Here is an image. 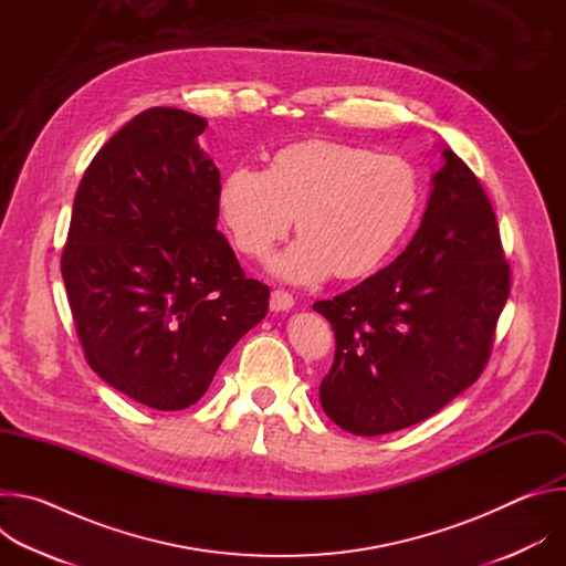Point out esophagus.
<instances>
[{"label":"esophagus","mask_w":566,"mask_h":566,"mask_svg":"<svg viewBox=\"0 0 566 566\" xmlns=\"http://www.w3.org/2000/svg\"><path fill=\"white\" fill-rule=\"evenodd\" d=\"M293 304H295V300H293L291 293H286V291H273L271 293V308L273 311H289V308H293Z\"/></svg>","instance_id":"34e87169"}]
</instances>
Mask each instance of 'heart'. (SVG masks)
I'll return each instance as SVG.
<instances>
[{
  "label": "heart",
  "mask_w": 566,
  "mask_h": 566,
  "mask_svg": "<svg viewBox=\"0 0 566 566\" xmlns=\"http://www.w3.org/2000/svg\"><path fill=\"white\" fill-rule=\"evenodd\" d=\"M421 179L410 160L338 140H300L273 151L266 170L237 166L217 190V210L234 249L264 258L293 226L300 237L269 260L295 284L380 269L410 232Z\"/></svg>",
  "instance_id": "b5f03b06"
}]
</instances>
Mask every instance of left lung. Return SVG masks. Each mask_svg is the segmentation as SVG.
<instances>
[{
  "label": "left lung",
  "mask_w": 566,
  "mask_h": 566,
  "mask_svg": "<svg viewBox=\"0 0 566 566\" xmlns=\"http://www.w3.org/2000/svg\"><path fill=\"white\" fill-rule=\"evenodd\" d=\"M443 160L408 249L358 286L313 304L336 334L319 406L358 437L426 421L468 389L489 363L511 293L486 192L452 149Z\"/></svg>",
  "instance_id": "1"
}]
</instances>
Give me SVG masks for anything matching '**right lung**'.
<instances>
[{"label": "right lung", "mask_w": 566, "mask_h": 566, "mask_svg": "<svg viewBox=\"0 0 566 566\" xmlns=\"http://www.w3.org/2000/svg\"><path fill=\"white\" fill-rule=\"evenodd\" d=\"M206 118L151 107L118 129L77 186L62 280L90 367L147 408L186 410L269 311L217 230Z\"/></svg>", "instance_id": "1"}]
</instances>
